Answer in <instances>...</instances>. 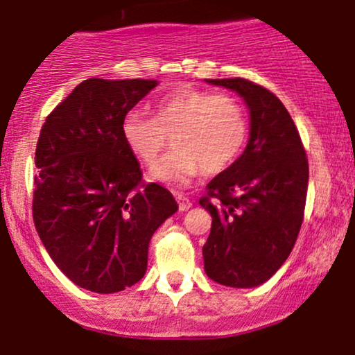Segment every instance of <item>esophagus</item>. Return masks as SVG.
Instances as JSON below:
<instances>
[{"label": "esophagus", "instance_id": "obj_1", "mask_svg": "<svg viewBox=\"0 0 355 355\" xmlns=\"http://www.w3.org/2000/svg\"><path fill=\"white\" fill-rule=\"evenodd\" d=\"M175 198H177V200H178V209L180 211H187L189 207H192V200L189 198H185L184 194H177Z\"/></svg>", "mask_w": 355, "mask_h": 355}]
</instances>
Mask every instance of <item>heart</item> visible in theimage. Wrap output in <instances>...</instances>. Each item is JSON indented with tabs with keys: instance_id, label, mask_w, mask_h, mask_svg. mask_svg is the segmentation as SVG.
Returning a JSON list of instances; mask_svg holds the SVG:
<instances>
[{
	"instance_id": "heart-1",
	"label": "heart",
	"mask_w": 355,
	"mask_h": 355,
	"mask_svg": "<svg viewBox=\"0 0 355 355\" xmlns=\"http://www.w3.org/2000/svg\"><path fill=\"white\" fill-rule=\"evenodd\" d=\"M249 134L245 111L228 94L178 89L156 105L155 118L128 111L121 137L144 166H155L173 137L175 151L153 170V180L185 185L200 171L216 175L244 151Z\"/></svg>"
}]
</instances>
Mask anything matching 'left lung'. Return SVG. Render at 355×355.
Returning <instances> with one entry per match:
<instances>
[{
  "label": "left lung",
  "instance_id": "left-lung-1",
  "mask_svg": "<svg viewBox=\"0 0 355 355\" xmlns=\"http://www.w3.org/2000/svg\"><path fill=\"white\" fill-rule=\"evenodd\" d=\"M206 82L244 98L250 134L242 156L199 199L213 218L202 247L204 271L227 287H257L295 245L309 182L306 149L284 103L266 87L241 77Z\"/></svg>",
  "mask_w": 355,
  "mask_h": 355
}]
</instances>
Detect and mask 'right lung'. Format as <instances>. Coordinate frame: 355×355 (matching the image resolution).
<instances>
[{"mask_svg": "<svg viewBox=\"0 0 355 355\" xmlns=\"http://www.w3.org/2000/svg\"><path fill=\"white\" fill-rule=\"evenodd\" d=\"M156 80L80 82L46 118L35 146L32 216L56 266L78 287L120 292L148 270L153 234L178 209L142 182L121 121Z\"/></svg>", "mask_w": 355, "mask_h": 355, "instance_id": "1", "label": "right lung"}]
</instances>
